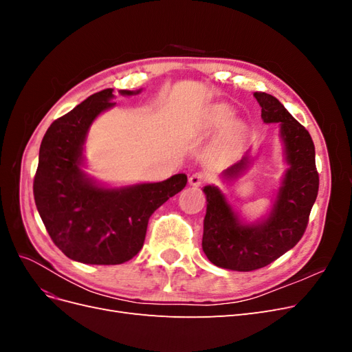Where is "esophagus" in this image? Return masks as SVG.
Returning a JSON list of instances; mask_svg holds the SVG:
<instances>
[{"label":"esophagus","instance_id":"1","mask_svg":"<svg viewBox=\"0 0 352 352\" xmlns=\"http://www.w3.org/2000/svg\"><path fill=\"white\" fill-rule=\"evenodd\" d=\"M211 180V176L206 172H195L189 176V184L192 186H201L204 184H208Z\"/></svg>","mask_w":352,"mask_h":352}]
</instances>
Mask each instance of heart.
Returning <instances> with one entry per match:
<instances>
[{"label": "heart", "instance_id": "heart-1", "mask_svg": "<svg viewBox=\"0 0 352 352\" xmlns=\"http://www.w3.org/2000/svg\"><path fill=\"white\" fill-rule=\"evenodd\" d=\"M233 116V110L230 107H226V105H221L216 111H214V117H212V120H214V124H226Z\"/></svg>", "mask_w": 352, "mask_h": 352}]
</instances>
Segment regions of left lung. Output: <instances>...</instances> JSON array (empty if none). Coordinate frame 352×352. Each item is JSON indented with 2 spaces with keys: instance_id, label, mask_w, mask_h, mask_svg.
Here are the masks:
<instances>
[{
  "instance_id": "8db88e82",
  "label": "left lung",
  "mask_w": 352,
  "mask_h": 352,
  "mask_svg": "<svg viewBox=\"0 0 352 352\" xmlns=\"http://www.w3.org/2000/svg\"><path fill=\"white\" fill-rule=\"evenodd\" d=\"M265 123H280V136L289 168L274 201L269 219L261 225L247 226L228 204L217 186H206L207 212L202 233V250L217 267L252 272L278 260L300 242L318 194L316 151L310 133L296 122L283 104L265 92H255ZM248 158L229 167L225 176L236 177Z\"/></svg>"
}]
</instances>
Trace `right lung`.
<instances>
[{"label": "right lung", "instance_id": "obj_1", "mask_svg": "<svg viewBox=\"0 0 352 352\" xmlns=\"http://www.w3.org/2000/svg\"><path fill=\"white\" fill-rule=\"evenodd\" d=\"M113 98V89L100 91L51 123L34 179L35 204L50 238L69 258L85 264L133 258L153 212L188 182L186 175L179 173L158 184L107 189L83 175L79 166L85 136L95 117L116 104Z\"/></svg>", "mask_w": 352, "mask_h": 352}]
</instances>
